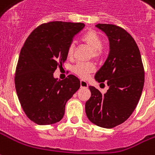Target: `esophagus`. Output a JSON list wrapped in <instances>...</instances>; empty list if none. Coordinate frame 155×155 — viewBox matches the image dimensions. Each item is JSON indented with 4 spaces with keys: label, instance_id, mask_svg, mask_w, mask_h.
Returning a JSON list of instances; mask_svg holds the SVG:
<instances>
[{
    "label": "esophagus",
    "instance_id": "34e87169",
    "mask_svg": "<svg viewBox=\"0 0 155 155\" xmlns=\"http://www.w3.org/2000/svg\"><path fill=\"white\" fill-rule=\"evenodd\" d=\"M89 84L85 81H81V88H88Z\"/></svg>",
    "mask_w": 155,
    "mask_h": 155
}]
</instances>
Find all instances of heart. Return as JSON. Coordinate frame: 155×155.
I'll return each instance as SVG.
<instances>
[{"mask_svg":"<svg viewBox=\"0 0 155 155\" xmlns=\"http://www.w3.org/2000/svg\"><path fill=\"white\" fill-rule=\"evenodd\" d=\"M81 40L84 43L93 49V54L95 58H99L103 54V40L101 37L95 31H88L81 38ZM74 44H70L67 49V57H72L74 55ZM95 67L92 63H77L75 64L72 71L81 78H86L88 74L94 71Z\"/></svg>","mask_w":155,"mask_h":155,"instance_id":"obj_1","label":"heart"}]
</instances>
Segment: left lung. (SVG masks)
I'll use <instances>...</instances> for the list:
<instances>
[{"label": "left lung", "mask_w": 155, "mask_h": 155, "mask_svg": "<svg viewBox=\"0 0 155 155\" xmlns=\"http://www.w3.org/2000/svg\"><path fill=\"white\" fill-rule=\"evenodd\" d=\"M109 41L108 57L95 74L98 83L107 81L104 94L94 86L85 104L87 117L94 124L113 128L130 117L137 106L145 83V72L139 48L130 34L114 25H95Z\"/></svg>", "instance_id": "1"}]
</instances>
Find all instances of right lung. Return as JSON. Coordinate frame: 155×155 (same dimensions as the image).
<instances>
[{
  "label": "right lung",
  "mask_w": 155,
  "mask_h": 155,
  "mask_svg": "<svg viewBox=\"0 0 155 155\" xmlns=\"http://www.w3.org/2000/svg\"><path fill=\"white\" fill-rule=\"evenodd\" d=\"M83 23L54 21L34 29L21 48L15 71V89L23 110L38 125L62 119L66 102L81 87L76 76L58 81L53 73L67 58V49Z\"/></svg>",
  "instance_id": "obj_1"
}]
</instances>
